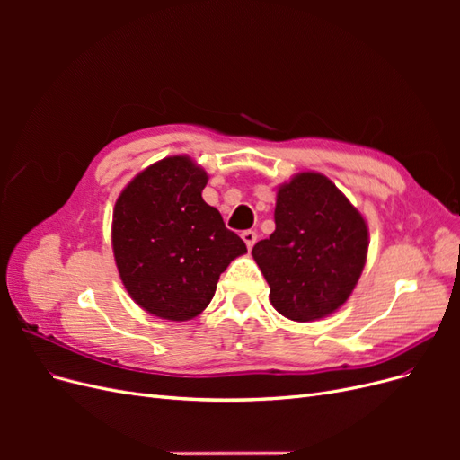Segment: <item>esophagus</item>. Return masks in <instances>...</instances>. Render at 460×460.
Here are the masks:
<instances>
[{
	"instance_id": "34e87169",
	"label": "esophagus",
	"mask_w": 460,
	"mask_h": 460,
	"mask_svg": "<svg viewBox=\"0 0 460 460\" xmlns=\"http://www.w3.org/2000/svg\"><path fill=\"white\" fill-rule=\"evenodd\" d=\"M242 240L245 242L247 249H252V247L255 245V242H257V232H253V230H245V232H242Z\"/></svg>"
}]
</instances>
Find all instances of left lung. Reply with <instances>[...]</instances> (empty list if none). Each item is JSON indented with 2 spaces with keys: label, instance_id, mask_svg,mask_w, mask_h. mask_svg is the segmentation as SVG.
Segmentation results:
<instances>
[{
  "label": "left lung",
  "instance_id": "8db88e82",
  "mask_svg": "<svg viewBox=\"0 0 460 460\" xmlns=\"http://www.w3.org/2000/svg\"><path fill=\"white\" fill-rule=\"evenodd\" d=\"M274 222L252 252L272 307L297 323L340 309L367 261L365 218L326 176L301 172L278 190Z\"/></svg>",
  "mask_w": 460,
  "mask_h": 460
}]
</instances>
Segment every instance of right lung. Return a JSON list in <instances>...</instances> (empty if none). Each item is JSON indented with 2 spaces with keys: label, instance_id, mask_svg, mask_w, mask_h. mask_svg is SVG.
I'll return each mask as SVG.
<instances>
[{
  "label": "right lung",
  "instance_id": "1",
  "mask_svg": "<svg viewBox=\"0 0 460 460\" xmlns=\"http://www.w3.org/2000/svg\"><path fill=\"white\" fill-rule=\"evenodd\" d=\"M207 172L188 157L147 166L113 211V253L124 288L147 313L190 320L211 303L220 274L247 247L201 191Z\"/></svg>",
  "mask_w": 460,
  "mask_h": 460
}]
</instances>
